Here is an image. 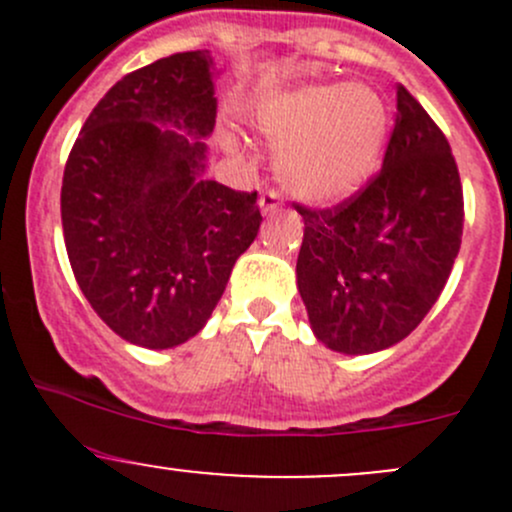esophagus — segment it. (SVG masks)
<instances>
[{
    "instance_id": "34e87169",
    "label": "esophagus",
    "mask_w": 512,
    "mask_h": 512,
    "mask_svg": "<svg viewBox=\"0 0 512 512\" xmlns=\"http://www.w3.org/2000/svg\"><path fill=\"white\" fill-rule=\"evenodd\" d=\"M260 208L262 213H275V210L282 208V195L277 193V190H265V193L260 195Z\"/></svg>"
}]
</instances>
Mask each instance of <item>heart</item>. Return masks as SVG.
Returning <instances> with one entry per match:
<instances>
[{
    "label": "heart",
    "mask_w": 512,
    "mask_h": 512,
    "mask_svg": "<svg viewBox=\"0 0 512 512\" xmlns=\"http://www.w3.org/2000/svg\"><path fill=\"white\" fill-rule=\"evenodd\" d=\"M277 148V175L309 203H337L366 183L384 153L389 106L379 91L352 84L304 86L262 111Z\"/></svg>",
    "instance_id": "obj_1"
}]
</instances>
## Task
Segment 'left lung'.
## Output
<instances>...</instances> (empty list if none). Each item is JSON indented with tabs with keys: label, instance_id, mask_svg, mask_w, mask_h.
Here are the masks:
<instances>
[{
	"label": "left lung",
	"instance_id": "left-lung-1",
	"mask_svg": "<svg viewBox=\"0 0 512 512\" xmlns=\"http://www.w3.org/2000/svg\"><path fill=\"white\" fill-rule=\"evenodd\" d=\"M294 208L304 220L297 287L319 342L371 354L409 337L446 287L463 235L461 175L426 108L396 86L381 170L332 208Z\"/></svg>",
	"mask_w": 512,
	"mask_h": 512
}]
</instances>
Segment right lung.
<instances>
[{
	"label": "right lung",
	"mask_w": 512,
	"mask_h": 512,
	"mask_svg": "<svg viewBox=\"0 0 512 512\" xmlns=\"http://www.w3.org/2000/svg\"><path fill=\"white\" fill-rule=\"evenodd\" d=\"M215 113L213 56H165L108 89L66 160L71 270L98 317L138 347L195 337L260 230L257 190L200 175Z\"/></svg>",
	"instance_id": "obj_1"
}]
</instances>
